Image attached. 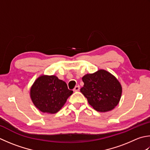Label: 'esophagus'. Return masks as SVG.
<instances>
[{"mask_svg":"<svg viewBox=\"0 0 150 150\" xmlns=\"http://www.w3.org/2000/svg\"><path fill=\"white\" fill-rule=\"evenodd\" d=\"M79 90H80V86H77L74 88L73 91H74V92H78V91H79Z\"/></svg>","mask_w":150,"mask_h":150,"instance_id":"esophagus-1","label":"esophagus"}]
</instances>
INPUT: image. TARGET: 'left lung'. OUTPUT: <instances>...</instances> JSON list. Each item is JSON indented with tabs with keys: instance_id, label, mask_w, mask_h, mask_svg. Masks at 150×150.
<instances>
[{
	"instance_id": "1",
	"label": "left lung",
	"mask_w": 150,
	"mask_h": 150,
	"mask_svg": "<svg viewBox=\"0 0 150 150\" xmlns=\"http://www.w3.org/2000/svg\"><path fill=\"white\" fill-rule=\"evenodd\" d=\"M84 86L81 92L88 103L99 112H108L119 103L122 88L114 75L106 70L99 69L82 78Z\"/></svg>"
}]
</instances>
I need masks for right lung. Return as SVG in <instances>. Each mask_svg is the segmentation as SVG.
<instances>
[{"label":"right lung","instance_id":"right-lung-1","mask_svg":"<svg viewBox=\"0 0 150 150\" xmlns=\"http://www.w3.org/2000/svg\"><path fill=\"white\" fill-rule=\"evenodd\" d=\"M73 91L65 82L55 75H42L34 81L30 88V98L41 112L54 114L59 111Z\"/></svg>","mask_w":150,"mask_h":150}]
</instances>
